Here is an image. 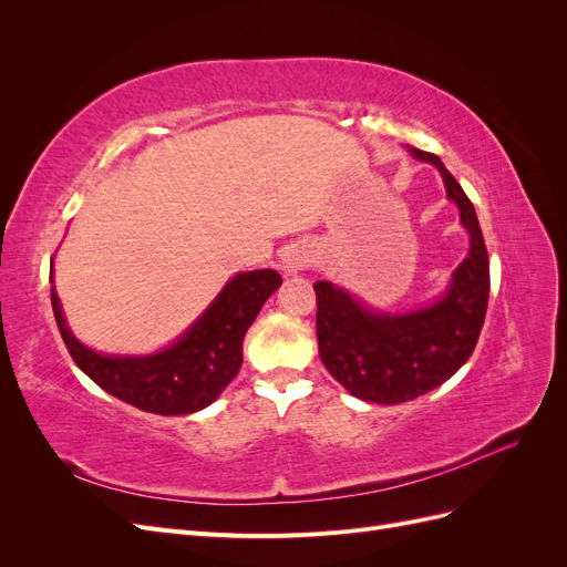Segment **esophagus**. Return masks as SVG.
Returning a JSON list of instances; mask_svg holds the SVG:
<instances>
[{
  "label": "esophagus",
  "instance_id": "34e87169",
  "mask_svg": "<svg viewBox=\"0 0 567 567\" xmlns=\"http://www.w3.org/2000/svg\"><path fill=\"white\" fill-rule=\"evenodd\" d=\"M281 262H284V271L286 274H296L298 269L310 265V255L302 252V250H290V252L284 255Z\"/></svg>",
  "mask_w": 567,
  "mask_h": 567
}]
</instances>
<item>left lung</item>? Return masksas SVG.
Returning a JSON list of instances; mask_svg holds the SVG:
<instances>
[{
  "instance_id": "left-lung-1",
  "label": "left lung",
  "mask_w": 567,
  "mask_h": 567,
  "mask_svg": "<svg viewBox=\"0 0 567 567\" xmlns=\"http://www.w3.org/2000/svg\"><path fill=\"white\" fill-rule=\"evenodd\" d=\"M411 156L440 169L471 234V250L447 293L416 312L383 315L329 281L315 284L323 367L354 398L375 404L416 400L450 381L475 350L489 300V257L473 203L435 153L411 148Z\"/></svg>"
}]
</instances>
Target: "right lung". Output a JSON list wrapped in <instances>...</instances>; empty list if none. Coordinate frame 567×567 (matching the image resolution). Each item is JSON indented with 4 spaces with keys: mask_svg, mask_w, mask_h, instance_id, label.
Listing matches in <instances>:
<instances>
[{
    "mask_svg": "<svg viewBox=\"0 0 567 567\" xmlns=\"http://www.w3.org/2000/svg\"><path fill=\"white\" fill-rule=\"evenodd\" d=\"M279 286L281 277L274 269L236 274L175 346L146 357H111L90 350L68 329L54 288L51 307L73 362L101 390L151 414L182 416L213 404L236 379L244 364L246 331Z\"/></svg>",
    "mask_w": 567,
    "mask_h": 567,
    "instance_id": "1",
    "label": "right lung"
}]
</instances>
